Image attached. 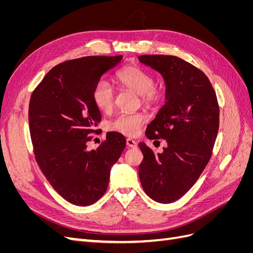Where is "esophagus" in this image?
Instances as JSON below:
<instances>
[{
	"mask_svg": "<svg viewBox=\"0 0 253 253\" xmlns=\"http://www.w3.org/2000/svg\"><path fill=\"white\" fill-rule=\"evenodd\" d=\"M126 145L129 148H136L137 147V142L135 140H133L132 138H127L126 139Z\"/></svg>",
	"mask_w": 253,
	"mask_h": 253,
	"instance_id": "esophagus-1",
	"label": "esophagus"
}]
</instances>
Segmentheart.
Masks as SVG:
<instances>
[{
    "instance_id": "1",
    "label": "heart",
    "mask_w": 253,
    "mask_h": 253,
    "mask_svg": "<svg viewBox=\"0 0 253 253\" xmlns=\"http://www.w3.org/2000/svg\"><path fill=\"white\" fill-rule=\"evenodd\" d=\"M116 80L121 87L132 90L141 96L143 103L153 104L160 99V91L155 88L153 76L139 66H127L117 73ZM114 90L110 84L101 80L93 89V100L102 112H110L114 105ZM145 118L142 114H121L111 122L110 128L126 136H135L143 126Z\"/></svg>"
}]
</instances>
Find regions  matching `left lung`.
<instances>
[{
  "label": "left lung",
  "mask_w": 253,
  "mask_h": 253,
  "mask_svg": "<svg viewBox=\"0 0 253 253\" xmlns=\"http://www.w3.org/2000/svg\"><path fill=\"white\" fill-rule=\"evenodd\" d=\"M138 59L162 75L166 84V103L145 135L168 144L154 154L139 143L143 160L138 174L149 197L170 204L192 188L209 163L219 126L217 98L208 77L187 61L164 55Z\"/></svg>",
  "instance_id": "left-lung-1"
}]
</instances>
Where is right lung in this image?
<instances>
[{"instance_id":"add662e5","label":"right lung","mask_w":253,"mask_h":253,"mask_svg":"<svg viewBox=\"0 0 253 253\" xmlns=\"http://www.w3.org/2000/svg\"><path fill=\"white\" fill-rule=\"evenodd\" d=\"M122 56H90L60 63L30 97L28 121L36 160L51 187L76 206H89L105 193L113 165L126 148L125 136L106 133L97 150L89 134L101 121L93 89Z\"/></svg>"}]
</instances>
